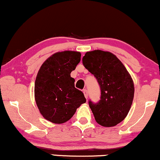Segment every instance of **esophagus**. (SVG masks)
<instances>
[{
  "label": "esophagus",
  "mask_w": 160,
  "mask_h": 160,
  "mask_svg": "<svg viewBox=\"0 0 160 160\" xmlns=\"http://www.w3.org/2000/svg\"><path fill=\"white\" fill-rule=\"evenodd\" d=\"M83 93H84V96H85V98L86 99L88 98V91H87V89H83Z\"/></svg>",
  "instance_id": "esophagus-1"
}]
</instances>
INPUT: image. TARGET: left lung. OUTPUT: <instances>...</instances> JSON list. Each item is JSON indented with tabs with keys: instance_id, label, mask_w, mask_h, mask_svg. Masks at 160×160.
<instances>
[{
	"instance_id": "obj_1",
	"label": "left lung",
	"mask_w": 160,
	"mask_h": 160,
	"mask_svg": "<svg viewBox=\"0 0 160 160\" xmlns=\"http://www.w3.org/2000/svg\"><path fill=\"white\" fill-rule=\"evenodd\" d=\"M82 64L95 76L101 89L97 103L88 101L95 121L103 127H113L128 115L134 97L132 80L124 65L110 52L89 51Z\"/></svg>"
}]
</instances>
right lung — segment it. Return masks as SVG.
Instances as JSON below:
<instances>
[{"label": "right lung", "mask_w": 160, "mask_h": 160, "mask_svg": "<svg viewBox=\"0 0 160 160\" xmlns=\"http://www.w3.org/2000/svg\"><path fill=\"white\" fill-rule=\"evenodd\" d=\"M80 52H58L42 65L35 82V99L41 114L54 124L68 121L86 100L74 87L71 72L80 62Z\"/></svg>", "instance_id": "add662e5"}]
</instances>
